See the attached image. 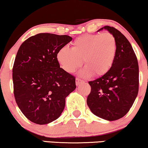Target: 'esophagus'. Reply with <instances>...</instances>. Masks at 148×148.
<instances>
[{
  "instance_id": "1",
  "label": "esophagus",
  "mask_w": 148,
  "mask_h": 148,
  "mask_svg": "<svg viewBox=\"0 0 148 148\" xmlns=\"http://www.w3.org/2000/svg\"><path fill=\"white\" fill-rule=\"evenodd\" d=\"M75 84H76V86H79L80 84H82V83H84V81H82V80H81L80 79H79V78H76V79H75Z\"/></svg>"
}]
</instances>
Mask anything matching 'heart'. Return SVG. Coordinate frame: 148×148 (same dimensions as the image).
Listing matches in <instances>:
<instances>
[{
    "mask_svg": "<svg viewBox=\"0 0 148 148\" xmlns=\"http://www.w3.org/2000/svg\"><path fill=\"white\" fill-rule=\"evenodd\" d=\"M116 50V40L112 34H84L72 42L71 48H60L56 53V59L68 73L74 72L82 64L83 59L86 66L79 73L81 76L100 77L110 70Z\"/></svg>",
    "mask_w": 148,
    "mask_h": 148,
    "instance_id": "heart-1",
    "label": "heart"
}]
</instances>
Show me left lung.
Listing matches in <instances>:
<instances>
[{
    "instance_id": "8db88e82",
    "label": "left lung",
    "mask_w": 148,
    "mask_h": 148,
    "mask_svg": "<svg viewBox=\"0 0 148 148\" xmlns=\"http://www.w3.org/2000/svg\"><path fill=\"white\" fill-rule=\"evenodd\" d=\"M104 29L116 38V57L106 74L88 82L91 92L87 104L96 116L112 121L124 116L135 102L139 90V66L136 55L126 37L108 25L98 31Z\"/></svg>"
}]
</instances>
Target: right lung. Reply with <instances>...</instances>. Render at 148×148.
I'll list each match as a JSON object with an SVG mask.
<instances>
[{
  "instance_id": "obj_1",
  "label": "right lung",
  "mask_w": 148,
  "mask_h": 148,
  "mask_svg": "<svg viewBox=\"0 0 148 148\" xmlns=\"http://www.w3.org/2000/svg\"><path fill=\"white\" fill-rule=\"evenodd\" d=\"M72 40L66 35L41 33L23 42L13 68L14 96L27 119L45 125L60 116L75 78L60 67L56 53Z\"/></svg>"
}]
</instances>
